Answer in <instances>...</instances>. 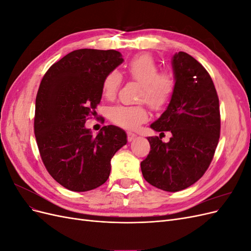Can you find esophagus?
I'll use <instances>...</instances> for the list:
<instances>
[{"label": "esophagus", "mask_w": 251, "mask_h": 251, "mask_svg": "<svg viewBox=\"0 0 251 251\" xmlns=\"http://www.w3.org/2000/svg\"><path fill=\"white\" fill-rule=\"evenodd\" d=\"M137 138H138V135H137V134L132 133V132H128V133H127V140L130 141V142L136 140Z\"/></svg>", "instance_id": "esophagus-1"}]
</instances>
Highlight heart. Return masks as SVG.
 Here are the masks:
<instances>
[{
	"instance_id": "obj_1",
	"label": "heart",
	"mask_w": 251,
	"mask_h": 251,
	"mask_svg": "<svg viewBox=\"0 0 251 251\" xmlns=\"http://www.w3.org/2000/svg\"><path fill=\"white\" fill-rule=\"evenodd\" d=\"M130 77L141 85L138 100L146 101L151 108L161 110L171 100L175 82L168 72H160L155 59L150 55H140L132 58L126 65ZM121 82V75L113 70L102 80V94L111 100L116 95ZM109 118L114 124L126 128H135L148 118V111L142 104H118L109 111Z\"/></svg>"
}]
</instances>
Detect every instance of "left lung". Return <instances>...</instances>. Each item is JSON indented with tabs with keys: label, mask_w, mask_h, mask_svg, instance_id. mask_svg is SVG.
<instances>
[{
	"label": "left lung",
	"mask_w": 251,
	"mask_h": 251,
	"mask_svg": "<svg viewBox=\"0 0 251 251\" xmlns=\"http://www.w3.org/2000/svg\"><path fill=\"white\" fill-rule=\"evenodd\" d=\"M175 88L166 110L151 127L172 137H148L151 151L141 162L143 178L165 192H179L198 181L214 158L220 138V107L205 68L185 52L172 59Z\"/></svg>",
	"instance_id": "8db88e82"
}]
</instances>
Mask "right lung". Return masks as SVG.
I'll return each instance as SVG.
<instances>
[{
    "label": "right lung",
    "mask_w": 251,
    "mask_h": 251,
    "mask_svg": "<svg viewBox=\"0 0 251 251\" xmlns=\"http://www.w3.org/2000/svg\"><path fill=\"white\" fill-rule=\"evenodd\" d=\"M123 62L115 50H74L53 64L41 81L36 143L51 177L69 191L102 185L110 176L111 159L126 144V134L118 126H102L96 136L85 126L100 102L104 76Z\"/></svg>",
    "instance_id": "add662e5"
}]
</instances>
